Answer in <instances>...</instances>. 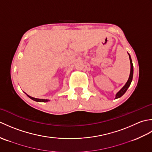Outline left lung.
I'll list each match as a JSON object with an SVG mask.
<instances>
[{
	"label": "left lung",
	"instance_id": "1",
	"mask_svg": "<svg viewBox=\"0 0 152 152\" xmlns=\"http://www.w3.org/2000/svg\"><path fill=\"white\" fill-rule=\"evenodd\" d=\"M129 59H130V62H131V72H130V76H129V78L128 81L127 82V83H125V85L123 87V88L121 89L120 91H119L117 94L115 95V99H118L121 97L122 95H124V93L127 91V89L129 88V87L131 85V83L132 82V80H133V63H132V60H131V58L130 55L129 54Z\"/></svg>",
	"mask_w": 152,
	"mask_h": 152
}]
</instances>
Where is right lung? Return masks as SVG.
<instances>
[{
	"label": "right lung",
	"instance_id": "add662e5",
	"mask_svg": "<svg viewBox=\"0 0 152 152\" xmlns=\"http://www.w3.org/2000/svg\"><path fill=\"white\" fill-rule=\"evenodd\" d=\"M28 97H29L30 99H31L32 100H33V101H37V102H48V101H49V100H48V99H37V98H34V97H32V96H29V95H27Z\"/></svg>",
	"mask_w": 152,
	"mask_h": 152
}]
</instances>
